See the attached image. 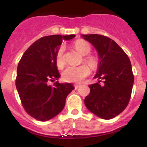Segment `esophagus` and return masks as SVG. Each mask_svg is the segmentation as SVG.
I'll return each instance as SVG.
<instances>
[{"label":"esophagus","instance_id":"esophagus-1","mask_svg":"<svg viewBox=\"0 0 147 147\" xmlns=\"http://www.w3.org/2000/svg\"><path fill=\"white\" fill-rule=\"evenodd\" d=\"M80 85H78V84H76V85H74V88H75V89H77L78 88H79V87H80Z\"/></svg>","mask_w":147,"mask_h":147}]
</instances>
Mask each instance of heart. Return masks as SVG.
<instances>
[{
	"mask_svg": "<svg viewBox=\"0 0 147 147\" xmlns=\"http://www.w3.org/2000/svg\"><path fill=\"white\" fill-rule=\"evenodd\" d=\"M74 46L80 54L85 56V57L83 58L84 62L88 64L92 69H96L98 67V61L97 58L93 55H88L91 52V46L88 42L83 40H77L74 43ZM64 54V45H61L57 51L55 58L56 64L59 68H62L65 64ZM90 68L87 65H82L77 67L69 66L62 72V77L64 81L67 82L80 83L90 74Z\"/></svg>",
	"mask_w": 147,
	"mask_h": 147,
	"instance_id": "b5f03b06",
	"label": "heart"
}]
</instances>
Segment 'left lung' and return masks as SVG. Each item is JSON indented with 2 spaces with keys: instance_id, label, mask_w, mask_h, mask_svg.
Listing matches in <instances>:
<instances>
[{
  "instance_id": "1",
  "label": "left lung",
  "mask_w": 147,
  "mask_h": 147,
  "mask_svg": "<svg viewBox=\"0 0 147 147\" xmlns=\"http://www.w3.org/2000/svg\"><path fill=\"white\" fill-rule=\"evenodd\" d=\"M97 50L98 69L94 78L103 80L89 85L90 92L85 98L87 108L103 119L115 117L127 107L134 82L128 56L112 39L100 34H82Z\"/></svg>"
}]
</instances>
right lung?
<instances>
[{"label": "right lung", "instance_id": "add662e5", "mask_svg": "<svg viewBox=\"0 0 147 147\" xmlns=\"http://www.w3.org/2000/svg\"><path fill=\"white\" fill-rule=\"evenodd\" d=\"M74 34L50 35L41 37L22 56L18 63L15 80L17 90L26 112L38 121L50 120L64 108L66 97L74 89L70 83L50 82L59 77L56 54L62 40Z\"/></svg>", "mask_w": 147, "mask_h": 147}]
</instances>
